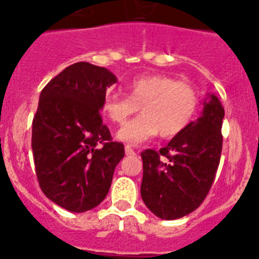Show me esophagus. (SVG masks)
<instances>
[{
	"label": "esophagus",
	"mask_w": 259,
	"mask_h": 259,
	"mask_svg": "<svg viewBox=\"0 0 259 259\" xmlns=\"http://www.w3.org/2000/svg\"><path fill=\"white\" fill-rule=\"evenodd\" d=\"M124 150H125V154H127V155H135V154H136V152H135V150L132 149L130 145H125Z\"/></svg>",
	"instance_id": "34e87169"
}]
</instances>
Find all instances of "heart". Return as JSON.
<instances>
[{
	"mask_svg": "<svg viewBox=\"0 0 259 259\" xmlns=\"http://www.w3.org/2000/svg\"><path fill=\"white\" fill-rule=\"evenodd\" d=\"M197 92L188 83L176 81L166 75H146L128 85V97L107 95L102 111L116 124H123L141 109V115L123 125L116 139L130 145H140L161 134L172 137L182 132L197 110Z\"/></svg>",
	"mask_w": 259,
	"mask_h": 259,
	"instance_id": "b5f03b06",
	"label": "heart"
}]
</instances>
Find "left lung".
I'll return each mask as SVG.
<instances>
[{
	"label": "left lung",
	"instance_id": "8db88e82",
	"mask_svg": "<svg viewBox=\"0 0 259 259\" xmlns=\"http://www.w3.org/2000/svg\"><path fill=\"white\" fill-rule=\"evenodd\" d=\"M202 106L200 116L175 135L166 148L141 153V197L146 207L164 221L179 219L197 209L218 170L224 109L210 93Z\"/></svg>",
	"mask_w": 259,
	"mask_h": 259
}]
</instances>
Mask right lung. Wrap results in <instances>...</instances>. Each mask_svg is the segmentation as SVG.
I'll list each match as a JSON object with an SVG mask.
<instances>
[{
    "instance_id": "1",
    "label": "right lung",
    "mask_w": 259,
    "mask_h": 259,
    "mask_svg": "<svg viewBox=\"0 0 259 259\" xmlns=\"http://www.w3.org/2000/svg\"><path fill=\"white\" fill-rule=\"evenodd\" d=\"M118 81L105 67L77 62L41 91L32 122V152L44 194L58 206L84 212L109 193L122 143L102 124L106 91Z\"/></svg>"
}]
</instances>
